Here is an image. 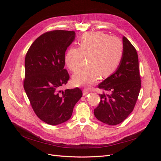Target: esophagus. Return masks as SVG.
<instances>
[{"label": "esophagus", "mask_w": 161, "mask_h": 161, "mask_svg": "<svg viewBox=\"0 0 161 161\" xmlns=\"http://www.w3.org/2000/svg\"><path fill=\"white\" fill-rule=\"evenodd\" d=\"M89 92V91L88 90V89H84L83 90V95L84 96H85V95H86L87 94H88Z\"/></svg>", "instance_id": "esophagus-1"}]
</instances>
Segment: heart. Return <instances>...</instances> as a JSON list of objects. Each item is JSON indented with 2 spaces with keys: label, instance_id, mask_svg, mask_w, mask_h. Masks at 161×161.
Returning a JSON list of instances; mask_svg holds the SVG:
<instances>
[{
  "label": "heart",
  "instance_id": "heart-1",
  "mask_svg": "<svg viewBox=\"0 0 161 161\" xmlns=\"http://www.w3.org/2000/svg\"><path fill=\"white\" fill-rule=\"evenodd\" d=\"M79 47H70L64 62L70 71L76 72L88 56V67L77 72L72 81L76 86H89L101 77L111 76L118 69L124 55L123 42L118 37L109 36L102 31L88 32L82 35Z\"/></svg>",
  "mask_w": 161,
  "mask_h": 161
}]
</instances>
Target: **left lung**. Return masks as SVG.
I'll return each mask as SVG.
<instances>
[{
	"label": "left lung",
	"mask_w": 161,
	"mask_h": 161,
	"mask_svg": "<svg viewBox=\"0 0 161 161\" xmlns=\"http://www.w3.org/2000/svg\"><path fill=\"white\" fill-rule=\"evenodd\" d=\"M123 44L124 55L118 69L98 85L104 91L99 94V103L94 109L96 118L110 125L127 118L134 108L141 88L137 52L125 37Z\"/></svg>",
	"instance_id": "1"
}]
</instances>
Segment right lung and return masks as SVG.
Wrapping results in <instances>:
<instances>
[{"instance_id":"obj_1","label":"right lung","mask_w":161,"mask_h":161,"mask_svg":"<svg viewBox=\"0 0 161 161\" xmlns=\"http://www.w3.org/2000/svg\"><path fill=\"white\" fill-rule=\"evenodd\" d=\"M75 38L72 31H47L33 42L26 53L24 89L33 111L47 124L56 125L69 120L82 95L77 87L60 90L70 79L64 57Z\"/></svg>"}]
</instances>
